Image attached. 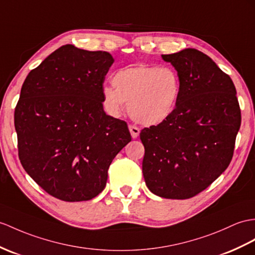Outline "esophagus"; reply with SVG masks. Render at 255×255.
Returning <instances> with one entry per match:
<instances>
[{
    "mask_svg": "<svg viewBox=\"0 0 255 255\" xmlns=\"http://www.w3.org/2000/svg\"><path fill=\"white\" fill-rule=\"evenodd\" d=\"M128 129H129V132H131V135H132L133 138H137V137H138L140 129H139L137 127L129 126V127H128Z\"/></svg>",
    "mask_w": 255,
    "mask_h": 255,
    "instance_id": "1",
    "label": "esophagus"
}]
</instances>
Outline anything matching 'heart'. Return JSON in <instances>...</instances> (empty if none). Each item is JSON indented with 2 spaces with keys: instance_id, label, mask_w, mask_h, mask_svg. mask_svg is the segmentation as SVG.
<instances>
[{
  "instance_id": "obj_1",
  "label": "heart",
  "mask_w": 255,
  "mask_h": 255,
  "mask_svg": "<svg viewBox=\"0 0 255 255\" xmlns=\"http://www.w3.org/2000/svg\"><path fill=\"white\" fill-rule=\"evenodd\" d=\"M113 85H105L102 96L111 115L120 116L128 105L135 121L157 126L172 116L181 93V79L172 67L137 65L117 70Z\"/></svg>"
}]
</instances>
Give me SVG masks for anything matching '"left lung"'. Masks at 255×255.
Masks as SVG:
<instances>
[{
    "label": "left lung",
    "mask_w": 255,
    "mask_h": 255,
    "mask_svg": "<svg viewBox=\"0 0 255 255\" xmlns=\"http://www.w3.org/2000/svg\"><path fill=\"white\" fill-rule=\"evenodd\" d=\"M161 57L177 71L181 93L169 119L141 129L142 175L152 194L188 199L231 163L241 123L237 92L231 77L196 48Z\"/></svg>",
    "instance_id": "obj_1"
}]
</instances>
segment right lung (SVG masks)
<instances>
[{
  "mask_svg": "<svg viewBox=\"0 0 255 255\" xmlns=\"http://www.w3.org/2000/svg\"><path fill=\"white\" fill-rule=\"evenodd\" d=\"M114 58L67 44L31 70L15 109L18 154L30 177L57 199L91 200L131 141L128 124L106 115L102 89Z\"/></svg>",
  "mask_w": 255,
  "mask_h": 255,
  "instance_id": "obj_1",
  "label": "right lung"
}]
</instances>
